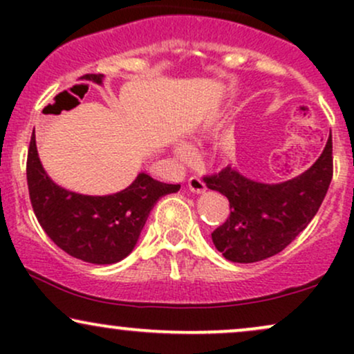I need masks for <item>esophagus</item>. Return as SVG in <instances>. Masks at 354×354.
<instances>
[{
	"mask_svg": "<svg viewBox=\"0 0 354 354\" xmlns=\"http://www.w3.org/2000/svg\"><path fill=\"white\" fill-rule=\"evenodd\" d=\"M188 186L193 193H205L206 191V183L200 176H191L188 180Z\"/></svg>",
	"mask_w": 354,
	"mask_h": 354,
	"instance_id": "obj_1",
	"label": "esophagus"
}]
</instances>
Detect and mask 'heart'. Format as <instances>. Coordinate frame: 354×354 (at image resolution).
<instances>
[{"label": "heart", "mask_w": 354, "mask_h": 354, "mask_svg": "<svg viewBox=\"0 0 354 354\" xmlns=\"http://www.w3.org/2000/svg\"><path fill=\"white\" fill-rule=\"evenodd\" d=\"M176 154L181 158V160H189V158H193V148L188 145L181 143L176 146Z\"/></svg>", "instance_id": "heart-1"}]
</instances>
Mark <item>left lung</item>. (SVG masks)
<instances>
[{
	"label": "left lung",
	"mask_w": 354,
	"mask_h": 354,
	"mask_svg": "<svg viewBox=\"0 0 354 354\" xmlns=\"http://www.w3.org/2000/svg\"><path fill=\"white\" fill-rule=\"evenodd\" d=\"M333 178V141L303 174L276 185L251 181L226 166L203 176L230 201V216L211 233L216 250L233 263H256L278 254L318 213Z\"/></svg>",
	"instance_id": "8db88e82"
}]
</instances>
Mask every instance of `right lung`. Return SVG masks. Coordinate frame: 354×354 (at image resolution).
<instances>
[{
	"instance_id": "add662e5",
	"label": "right lung",
	"mask_w": 354,
	"mask_h": 354,
	"mask_svg": "<svg viewBox=\"0 0 354 354\" xmlns=\"http://www.w3.org/2000/svg\"><path fill=\"white\" fill-rule=\"evenodd\" d=\"M84 78L101 84L103 75ZM26 180L36 219L56 246L93 265H113L135 248L149 211L161 196L176 193L168 185L140 173L128 188L108 196H86L56 185L44 173L35 131L26 161Z\"/></svg>"
}]
</instances>
